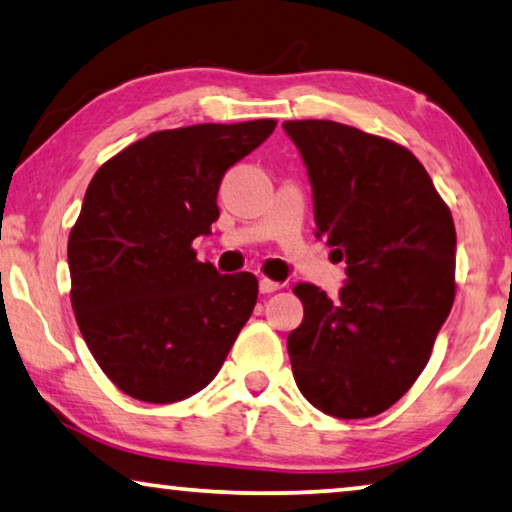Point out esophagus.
I'll return each mask as SVG.
<instances>
[{
    "label": "esophagus",
    "mask_w": 512,
    "mask_h": 512,
    "mask_svg": "<svg viewBox=\"0 0 512 512\" xmlns=\"http://www.w3.org/2000/svg\"><path fill=\"white\" fill-rule=\"evenodd\" d=\"M280 287H282L280 282H273V280H269V278L259 280V292H262V294H273V292H278Z\"/></svg>",
    "instance_id": "esophagus-1"
}]
</instances>
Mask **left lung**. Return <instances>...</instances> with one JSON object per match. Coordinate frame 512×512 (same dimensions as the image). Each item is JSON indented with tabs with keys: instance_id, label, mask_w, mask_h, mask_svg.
Returning <instances> with one entry per match:
<instances>
[{
	"instance_id": "left-lung-1",
	"label": "left lung",
	"mask_w": 512,
	"mask_h": 512,
	"mask_svg": "<svg viewBox=\"0 0 512 512\" xmlns=\"http://www.w3.org/2000/svg\"><path fill=\"white\" fill-rule=\"evenodd\" d=\"M315 200V234L347 262L338 299L299 282L287 338L296 386L335 418L393 407L430 361L455 299V225L430 174L386 137L326 119L285 121Z\"/></svg>"
}]
</instances>
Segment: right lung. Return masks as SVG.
I'll list each match as a JSON object with an SVG mask.
<instances>
[{"label": "right lung", "instance_id": "1", "mask_svg": "<svg viewBox=\"0 0 512 512\" xmlns=\"http://www.w3.org/2000/svg\"><path fill=\"white\" fill-rule=\"evenodd\" d=\"M276 119L158 131L98 167L71 236V303L91 356L119 391L170 404L218 375L253 315V273L197 262L225 172Z\"/></svg>", "mask_w": 512, "mask_h": 512}]
</instances>
